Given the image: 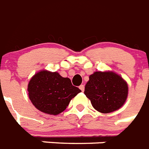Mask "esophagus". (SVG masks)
<instances>
[{"label": "esophagus", "mask_w": 149, "mask_h": 149, "mask_svg": "<svg viewBox=\"0 0 149 149\" xmlns=\"http://www.w3.org/2000/svg\"><path fill=\"white\" fill-rule=\"evenodd\" d=\"M79 89H80V90H81V91L84 92V85H80V86H79Z\"/></svg>", "instance_id": "1"}]
</instances>
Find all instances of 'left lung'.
Wrapping results in <instances>:
<instances>
[{"label": "left lung", "mask_w": 149, "mask_h": 149, "mask_svg": "<svg viewBox=\"0 0 149 149\" xmlns=\"http://www.w3.org/2000/svg\"><path fill=\"white\" fill-rule=\"evenodd\" d=\"M85 95L93 108L103 113L118 111L125 104L128 94L127 82L112 71L94 72L85 86Z\"/></svg>", "instance_id": "8db88e82"}]
</instances>
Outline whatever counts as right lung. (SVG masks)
Instances as JSON below:
<instances>
[{
    "mask_svg": "<svg viewBox=\"0 0 149 149\" xmlns=\"http://www.w3.org/2000/svg\"><path fill=\"white\" fill-rule=\"evenodd\" d=\"M29 99L38 111L57 115L66 109L70 100L81 92L67 77L57 72L41 70L31 77L28 85Z\"/></svg>",
    "mask_w": 149,
    "mask_h": 149,
    "instance_id": "add662e5",
    "label": "right lung"
}]
</instances>
